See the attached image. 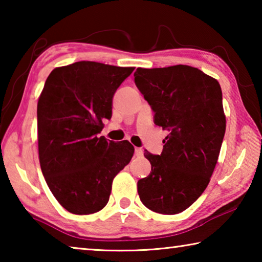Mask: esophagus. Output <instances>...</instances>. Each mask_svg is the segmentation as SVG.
Wrapping results in <instances>:
<instances>
[{
  "label": "esophagus",
  "instance_id": "1",
  "mask_svg": "<svg viewBox=\"0 0 262 262\" xmlns=\"http://www.w3.org/2000/svg\"><path fill=\"white\" fill-rule=\"evenodd\" d=\"M135 155L137 157L143 156V149L142 148H135Z\"/></svg>",
  "mask_w": 262,
  "mask_h": 262
}]
</instances>
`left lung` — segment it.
Returning <instances> with one entry per match:
<instances>
[{
  "label": "left lung",
  "mask_w": 262,
  "mask_h": 262,
  "mask_svg": "<svg viewBox=\"0 0 262 262\" xmlns=\"http://www.w3.org/2000/svg\"><path fill=\"white\" fill-rule=\"evenodd\" d=\"M134 76L154 122L168 132L161 155L145 151L151 172L137 181V192L150 210L179 214L205 192L219 159L227 126L221 85L185 64L137 68Z\"/></svg>",
  "instance_id": "1"
}]
</instances>
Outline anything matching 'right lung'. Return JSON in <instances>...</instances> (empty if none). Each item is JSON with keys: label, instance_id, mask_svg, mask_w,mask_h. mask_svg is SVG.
<instances>
[{"label": "right lung", "instance_id": "add662e5", "mask_svg": "<svg viewBox=\"0 0 262 262\" xmlns=\"http://www.w3.org/2000/svg\"><path fill=\"white\" fill-rule=\"evenodd\" d=\"M134 67L79 61L53 69L38 100L42 174L57 202L90 215L107 205L114 177L130 162L128 141L98 136L112 117L113 96Z\"/></svg>", "mask_w": 262, "mask_h": 262}]
</instances>
